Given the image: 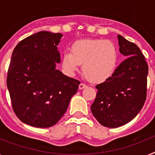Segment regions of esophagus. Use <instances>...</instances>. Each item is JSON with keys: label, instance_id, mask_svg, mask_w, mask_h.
Instances as JSON below:
<instances>
[{"label": "esophagus", "instance_id": "34e87169", "mask_svg": "<svg viewBox=\"0 0 155 155\" xmlns=\"http://www.w3.org/2000/svg\"><path fill=\"white\" fill-rule=\"evenodd\" d=\"M86 87H87V86H86L84 84H80V86H79V88H80V90H82V89H84Z\"/></svg>", "mask_w": 155, "mask_h": 155}]
</instances>
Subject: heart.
I'll return each mask as SVG.
<instances>
[{
  "label": "heart",
  "mask_w": 155,
  "mask_h": 155,
  "mask_svg": "<svg viewBox=\"0 0 155 155\" xmlns=\"http://www.w3.org/2000/svg\"><path fill=\"white\" fill-rule=\"evenodd\" d=\"M118 51L112 41L102 39L80 40L71 45V52L64 53L63 67L74 73L83 64L84 75L92 83L106 81L115 71Z\"/></svg>",
  "instance_id": "obj_1"
}]
</instances>
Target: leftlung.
Segmentation results:
<instances>
[{
	"mask_svg": "<svg viewBox=\"0 0 155 155\" xmlns=\"http://www.w3.org/2000/svg\"><path fill=\"white\" fill-rule=\"evenodd\" d=\"M119 51L126 58L106 81L96 85L91 106L97 121L107 128H117L136 117L147 97L148 65L136 44L118 35Z\"/></svg>",
	"mask_w": 155,
	"mask_h": 155,
	"instance_id": "1",
	"label": "left lung"
}]
</instances>
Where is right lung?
<instances>
[{"label":"right lung","instance_id":"add662e5","mask_svg":"<svg viewBox=\"0 0 155 155\" xmlns=\"http://www.w3.org/2000/svg\"><path fill=\"white\" fill-rule=\"evenodd\" d=\"M61 33L39 31L19 41L12 52L7 87L15 115L36 128H49L65 114L80 82L56 68L61 62Z\"/></svg>","mask_w":155,"mask_h":155}]
</instances>
